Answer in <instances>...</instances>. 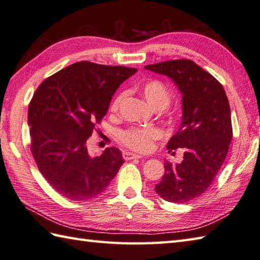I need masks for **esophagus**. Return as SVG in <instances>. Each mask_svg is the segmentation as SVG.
<instances>
[{
    "instance_id": "1",
    "label": "esophagus",
    "mask_w": 260,
    "mask_h": 260,
    "mask_svg": "<svg viewBox=\"0 0 260 260\" xmlns=\"http://www.w3.org/2000/svg\"><path fill=\"white\" fill-rule=\"evenodd\" d=\"M123 157H124V160L128 161V160H133V159H140L141 155L134 154V153H132V152H124Z\"/></svg>"
}]
</instances>
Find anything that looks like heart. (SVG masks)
<instances>
[{
	"label": "heart",
	"mask_w": 260,
	"mask_h": 260,
	"mask_svg": "<svg viewBox=\"0 0 260 260\" xmlns=\"http://www.w3.org/2000/svg\"><path fill=\"white\" fill-rule=\"evenodd\" d=\"M142 94L144 95L147 103L155 109H165L171 103V93L167 85L160 80L151 79L147 80L141 85ZM125 96V92H119L113 99L109 107L110 113L116 114L119 110ZM164 137V133L155 126L144 127H129L119 134V141L124 146L140 153H147L152 151L156 141Z\"/></svg>",
	"instance_id": "heart-1"
}]
</instances>
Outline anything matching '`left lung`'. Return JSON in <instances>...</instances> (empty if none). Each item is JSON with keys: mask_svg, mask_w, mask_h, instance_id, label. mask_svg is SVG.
<instances>
[{"mask_svg": "<svg viewBox=\"0 0 260 260\" xmlns=\"http://www.w3.org/2000/svg\"><path fill=\"white\" fill-rule=\"evenodd\" d=\"M169 76L182 93V120L167 149L184 152L180 165L165 164L155 191L171 203H188L210 188L232 140L231 110L222 84L190 59H172L145 66Z\"/></svg>", "mask_w": 260, "mask_h": 260, "instance_id": "left-lung-1", "label": "left lung"}]
</instances>
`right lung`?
Returning a JSON list of instances; mask_svg holds the SVG:
<instances>
[{"label": "right lung", "mask_w": 260, "mask_h": 260, "mask_svg": "<svg viewBox=\"0 0 260 260\" xmlns=\"http://www.w3.org/2000/svg\"><path fill=\"white\" fill-rule=\"evenodd\" d=\"M126 66L88 60L48 76L28 108L30 151L40 174L59 195L84 202L106 190L124 164L116 147L91 156L89 137L107 114L111 96L136 72Z\"/></svg>", "instance_id": "add662e5"}]
</instances>
